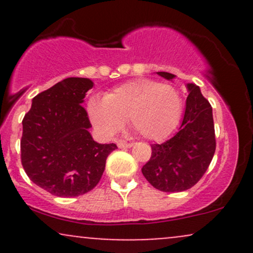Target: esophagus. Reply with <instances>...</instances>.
I'll return each mask as SVG.
<instances>
[{
	"mask_svg": "<svg viewBox=\"0 0 253 253\" xmlns=\"http://www.w3.org/2000/svg\"><path fill=\"white\" fill-rule=\"evenodd\" d=\"M132 146H133L132 143H127V141H124V140H119L118 141L119 149H130Z\"/></svg>",
	"mask_w": 253,
	"mask_h": 253,
	"instance_id": "obj_1",
	"label": "esophagus"
}]
</instances>
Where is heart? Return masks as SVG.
I'll return each mask as SVG.
<instances>
[{
    "instance_id": "heart-1",
    "label": "heart",
    "mask_w": 253,
    "mask_h": 253,
    "mask_svg": "<svg viewBox=\"0 0 253 253\" xmlns=\"http://www.w3.org/2000/svg\"><path fill=\"white\" fill-rule=\"evenodd\" d=\"M182 100L170 84L147 78H138L117 86L102 98L94 97L88 103L91 124L103 135L112 136L128 119L130 128L152 141L168 138L178 124Z\"/></svg>"
}]
</instances>
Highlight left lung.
Instances as JSON below:
<instances>
[{"mask_svg": "<svg viewBox=\"0 0 253 253\" xmlns=\"http://www.w3.org/2000/svg\"><path fill=\"white\" fill-rule=\"evenodd\" d=\"M168 81L169 72H157ZM188 95L179 130L163 144L151 145L152 155L141 172L156 189L176 193L190 189L205 175L215 152L213 109L194 83H187Z\"/></svg>", "mask_w": 253, "mask_h": 253, "instance_id": "obj_1", "label": "left lung"}]
</instances>
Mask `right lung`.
I'll return each instance as SVG.
<instances>
[{
    "instance_id": "obj_1",
    "label": "right lung",
    "mask_w": 253,
    "mask_h": 253,
    "mask_svg": "<svg viewBox=\"0 0 253 253\" xmlns=\"http://www.w3.org/2000/svg\"><path fill=\"white\" fill-rule=\"evenodd\" d=\"M89 78L69 77L32 100L22 120L21 163L31 181L60 197H74L96 187L115 144H98L90 134L86 91Z\"/></svg>"
}]
</instances>
